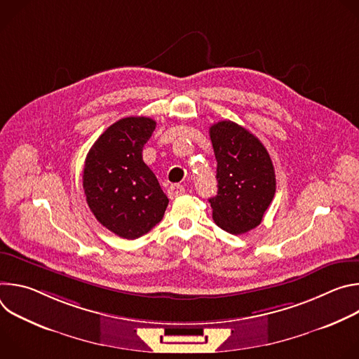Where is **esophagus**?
I'll return each mask as SVG.
<instances>
[{
	"label": "esophagus",
	"mask_w": 359,
	"mask_h": 359,
	"mask_svg": "<svg viewBox=\"0 0 359 359\" xmlns=\"http://www.w3.org/2000/svg\"><path fill=\"white\" fill-rule=\"evenodd\" d=\"M184 187L182 186V184H172V186H169V189H168V196L170 197V198H176V197H179V196H182V194H184Z\"/></svg>",
	"instance_id": "obj_1"
}]
</instances>
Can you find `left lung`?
<instances>
[{
	"label": "left lung",
	"instance_id": "obj_1",
	"mask_svg": "<svg viewBox=\"0 0 359 359\" xmlns=\"http://www.w3.org/2000/svg\"><path fill=\"white\" fill-rule=\"evenodd\" d=\"M217 161V194L210 197L215 223L227 233L257 227L276 194V173L264 144L245 128L222 121L210 126Z\"/></svg>",
	"mask_w": 359,
	"mask_h": 359
}]
</instances>
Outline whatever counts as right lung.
Returning <instances> with one entry per match:
<instances>
[{"label": "right lung", "instance_id": "1", "mask_svg": "<svg viewBox=\"0 0 359 359\" xmlns=\"http://www.w3.org/2000/svg\"><path fill=\"white\" fill-rule=\"evenodd\" d=\"M155 128L156 122L146 116L119 119L86 155L82 183L88 206L102 226L122 238L135 240L150 231L169 204L142 158Z\"/></svg>", "mask_w": 359, "mask_h": 359}]
</instances>
